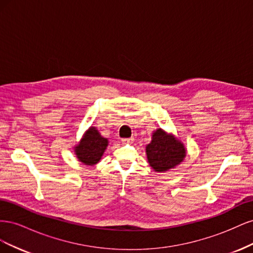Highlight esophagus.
<instances>
[{"label":"esophagus","instance_id":"34e87169","mask_svg":"<svg viewBox=\"0 0 253 253\" xmlns=\"http://www.w3.org/2000/svg\"><path fill=\"white\" fill-rule=\"evenodd\" d=\"M133 140H134V138H124V139H121V141H122V143H132L133 142Z\"/></svg>","mask_w":253,"mask_h":253}]
</instances>
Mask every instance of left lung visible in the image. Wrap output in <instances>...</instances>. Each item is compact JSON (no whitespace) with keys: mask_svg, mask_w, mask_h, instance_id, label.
Masks as SVG:
<instances>
[{"mask_svg":"<svg viewBox=\"0 0 253 253\" xmlns=\"http://www.w3.org/2000/svg\"><path fill=\"white\" fill-rule=\"evenodd\" d=\"M145 151L148 162L155 172L173 169L182 162L187 154L183 143L163 128H158L153 133L152 141L147 145Z\"/></svg>","mask_w":253,"mask_h":253,"instance_id":"1","label":"left lung"}]
</instances>
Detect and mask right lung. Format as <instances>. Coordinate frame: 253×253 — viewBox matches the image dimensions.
Here are the masks:
<instances>
[{"mask_svg":"<svg viewBox=\"0 0 253 253\" xmlns=\"http://www.w3.org/2000/svg\"><path fill=\"white\" fill-rule=\"evenodd\" d=\"M108 145L109 140L102 137L95 126H90L75 147V154L82 164L95 166L100 162Z\"/></svg>","mask_w":253,"mask_h":253,"instance_id":"obj_1","label":"right lung"}]
</instances>
